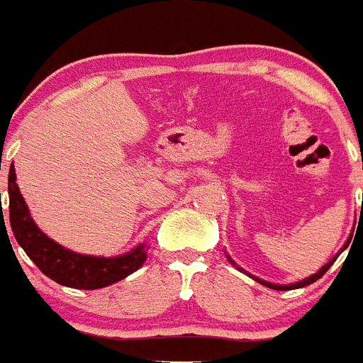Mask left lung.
<instances>
[{
  "label": "left lung",
  "mask_w": 363,
  "mask_h": 363,
  "mask_svg": "<svg viewBox=\"0 0 363 363\" xmlns=\"http://www.w3.org/2000/svg\"><path fill=\"white\" fill-rule=\"evenodd\" d=\"M349 242H351V236H349V240L347 242L344 243V247H342V249H340V252L336 256H333L331 259H329V262H327L325 265H323L322 269H320L318 272H316V274H311L309 278H306V280H301V281H296V284H291V285H277V284H271V281H265V280H262V278H256V277H252V274H249V272H245V274H249V277L252 278V280H256L258 281V284H262V285H265V287H269V289H274V291H291V289H300V287H306V285H311V284H314V281L316 280H320V278L323 277V274H325L327 271H329V267H331L333 264H335L336 262V258H338L340 255H342V252L345 251V247L349 245ZM227 258H229V262L233 265H236L233 262V259H230V256L227 255ZM240 269V267H238ZM240 271H243V269H240Z\"/></svg>",
  "instance_id": "1"
}]
</instances>
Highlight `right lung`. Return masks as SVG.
<instances>
[{
    "mask_svg": "<svg viewBox=\"0 0 363 363\" xmlns=\"http://www.w3.org/2000/svg\"><path fill=\"white\" fill-rule=\"evenodd\" d=\"M9 216L16 240L45 277L72 289H101L123 280L147 259L145 245H136L121 256L79 255L50 240L30 218L18 184L16 171L9 172Z\"/></svg>",
    "mask_w": 363,
    "mask_h": 363,
    "instance_id": "add662e5",
    "label": "right lung"
}]
</instances>
